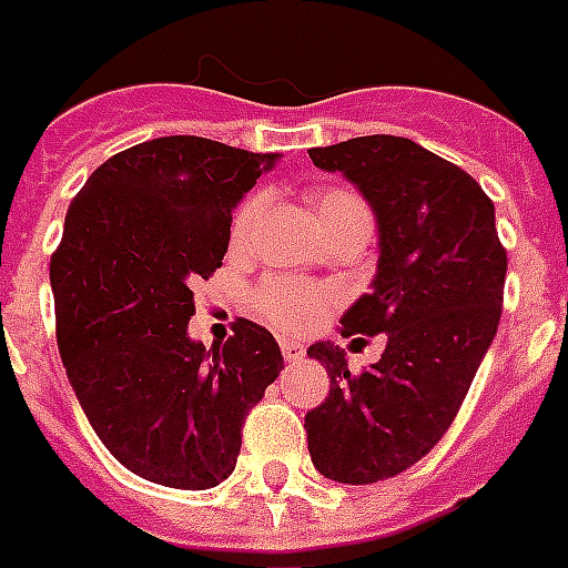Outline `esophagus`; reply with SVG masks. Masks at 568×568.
Listing matches in <instances>:
<instances>
[{
	"mask_svg": "<svg viewBox=\"0 0 568 568\" xmlns=\"http://www.w3.org/2000/svg\"><path fill=\"white\" fill-rule=\"evenodd\" d=\"M283 357L285 363H297L303 357V345L301 342H288L283 339Z\"/></svg>",
	"mask_w": 568,
	"mask_h": 568,
	"instance_id": "1",
	"label": "esophagus"
}]
</instances>
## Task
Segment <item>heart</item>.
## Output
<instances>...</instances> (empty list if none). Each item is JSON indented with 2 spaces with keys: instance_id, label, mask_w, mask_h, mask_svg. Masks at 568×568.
<instances>
[{
  "instance_id": "b5f03b06",
  "label": "heart",
  "mask_w": 568,
  "mask_h": 568,
  "mask_svg": "<svg viewBox=\"0 0 568 568\" xmlns=\"http://www.w3.org/2000/svg\"><path fill=\"white\" fill-rule=\"evenodd\" d=\"M262 207H265V193H253V196H246L241 202V207L235 211V220H232V241L235 244H244L246 237L253 235L255 223L262 216ZM313 207L324 235L331 241L345 235H363L369 241L375 220H372V207L366 205V199L357 190L342 187V184L315 190ZM331 303L333 292H327L322 285L292 280V276H271L253 294L255 313L274 324V327L288 333L310 331Z\"/></svg>"
}]
</instances>
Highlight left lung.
<instances>
[{"mask_svg": "<svg viewBox=\"0 0 568 568\" xmlns=\"http://www.w3.org/2000/svg\"><path fill=\"white\" fill-rule=\"evenodd\" d=\"M310 158L352 181L378 223L372 292L339 324L342 336L387 333L381 361L354 375L333 342L306 352L331 375L306 414L315 470L369 486L417 465L453 426L497 333L506 250L483 187L414 140L357 136Z\"/></svg>", "mask_w": 568, "mask_h": 568, "instance_id": "obj_1", "label": "left lung"}]
</instances>
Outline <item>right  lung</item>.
<instances>
[{
  "mask_svg": "<svg viewBox=\"0 0 568 568\" xmlns=\"http://www.w3.org/2000/svg\"><path fill=\"white\" fill-rule=\"evenodd\" d=\"M280 154L160 136L94 169L50 262L64 372L103 447L149 483L202 491L235 470L241 428L283 369L262 324L190 339L193 280L229 250L232 211Z\"/></svg>",
  "mask_w": 568,
  "mask_h": 568,
  "instance_id": "1",
  "label": "right lung"
}]
</instances>
